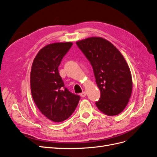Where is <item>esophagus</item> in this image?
Wrapping results in <instances>:
<instances>
[{
	"label": "esophagus",
	"instance_id": "34e87169",
	"mask_svg": "<svg viewBox=\"0 0 157 157\" xmlns=\"http://www.w3.org/2000/svg\"><path fill=\"white\" fill-rule=\"evenodd\" d=\"M86 92H82L81 94H80V96L82 97V98H84L85 96H86Z\"/></svg>",
	"mask_w": 157,
	"mask_h": 157
}]
</instances>
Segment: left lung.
Returning a JSON list of instances; mask_svg holds the SVG:
<instances>
[{
  "mask_svg": "<svg viewBox=\"0 0 157 157\" xmlns=\"http://www.w3.org/2000/svg\"><path fill=\"white\" fill-rule=\"evenodd\" d=\"M76 43L92 65L100 90L96 106L109 116L120 114L132 91V74L124 58L111 42L102 37H89Z\"/></svg>",
  "mask_w": 157,
  "mask_h": 157,
  "instance_id": "1",
  "label": "left lung"
}]
</instances>
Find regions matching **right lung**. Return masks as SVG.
<instances>
[{"mask_svg":"<svg viewBox=\"0 0 157 157\" xmlns=\"http://www.w3.org/2000/svg\"><path fill=\"white\" fill-rule=\"evenodd\" d=\"M71 42H55L40 49L35 56L30 74L31 91L40 111L49 120L59 122L75 111L80 96L64 86L58 67L70 49Z\"/></svg>","mask_w":157,"mask_h":157,"instance_id":"1","label":"right lung"}]
</instances>
